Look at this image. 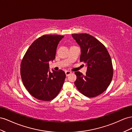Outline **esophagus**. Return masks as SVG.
Masks as SVG:
<instances>
[{
    "mask_svg": "<svg viewBox=\"0 0 132 132\" xmlns=\"http://www.w3.org/2000/svg\"><path fill=\"white\" fill-rule=\"evenodd\" d=\"M65 73H66V76H69L70 74L71 73V71H65Z\"/></svg>",
    "mask_w": 132,
    "mask_h": 132,
    "instance_id": "obj_1",
    "label": "esophagus"
}]
</instances>
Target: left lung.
<instances>
[{
  "instance_id": "8db88e82",
  "label": "left lung",
  "mask_w": 132,
  "mask_h": 132,
  "mask_svg": "<svg viewBox=\"0 0 132 132\" xmlns=\"http://www.w3.org/2000/svg\"><path fill=\"white\" fill-rule=\"evenodd\" d=\"M81 48L80 61L87 67V72H75V85L83 95L95 97L106 90L112 80L113 70L111 56L106 47L87 34H72Z\"/></svg>"
}]
</instances>
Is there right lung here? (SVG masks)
I'll return each instance as SVG.
<instances>
[{
  "instance_id": "right-lung-1",
  "label": "right lung",
  "mask_w": 132,
  "mask_h": 132,
  "mask_svg": "<svg viewBox=\"0 0 132 132\" xmlns=\"http://www.w3.org/2000/svg\"><path fill=\"white\" fill-rule=\"evenodd\" d=\"M63 36L45 35L34 41L21 63L22 83L29 93L36 99L48 101L57 96L66 75L60 70H49V61L55 59L56 48Z\"/></svg>"
}]
</instances>
